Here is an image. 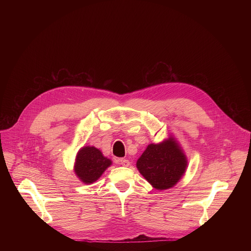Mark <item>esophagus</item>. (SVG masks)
<instances>
[{
	"instance_id": "obj_1",
	"label": "esophagus",
	"mask_w": 251,
	"mask_h": 251,
	"mask_svg": "<svg viewBox=\"0 0 251 251\" xmlns=\"http://www.w3.org/2000/svg\"><path fill=\"white\" fill-rule=\"evenodd\" d=\"M116 163H117L118 165H122V166H124V167H128V166L130 165V162H129L128 160H126V159H123V158L116 160Z\"/></svg>"
}]
</instances>
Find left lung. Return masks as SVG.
<instances>
[{
  "label": "left lung",
  "mask_w": 251,
  "mask_h": 251,
  "mask_svg": "<svg viewBox=\"0 0 251 251\" xmlns=\"http://www.w3.org/2000/svg\"><path fill=\"white\" fill-rule=\"evenodd\" d=\"M140 174L157 190L174 187L184 176L188 160L175 138L150 144L137 161Z\"/></svg>",
  "instance_id": "obj_1"
}]
</instances>
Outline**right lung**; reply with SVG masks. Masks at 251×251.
<instances>
[{"label": "right lung", "mask_w": 251, "mask_h": 251, "mask_svg": "<svg viewBox=\"0 0 251 251\" xmlns=\"http://www.w3.org/2000/svg\"><path fill=\"white\" fill-rule=\"evenodd\" d=\"M111 164V160L104 157L100 150L86 146L81 148L76 155L75 172L81 182L92 184Z\"/></svg>", "instance_id": "add662e5"}]
</instances>
